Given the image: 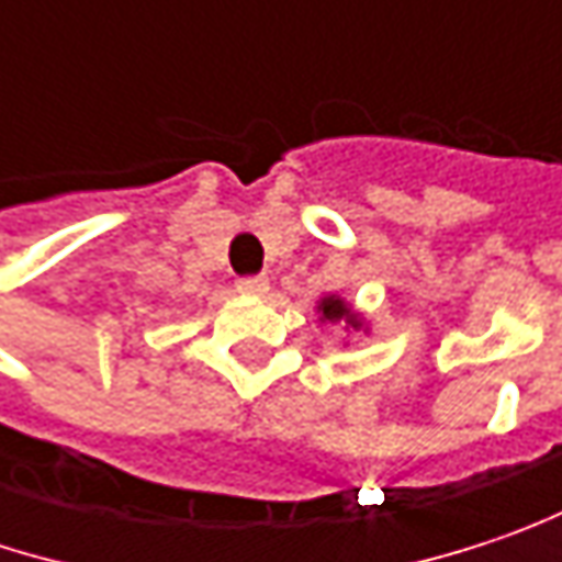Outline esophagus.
Listing matches in <instances>:
<instances>
[{"instance_id":"34e87169","label":"esophagus","mask_w":562,"mask_h":562,"mask_svg":"<svg viewBox=\"0 0 562 562\" xmlns=\"http://www.w3.org/2000/svg\"><path fill=\"white\" fill-rule=\"evenodd\" d=\"M236 291H243V294H265L268 291V278H261V274H252V278H239L236 281Z\"/></svg>"}]
</instances>
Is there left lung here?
<instances>
[{
  "mask_svg": "<svg viewBox=\"0 0 562 562\" xmlns=\"http://www.w3.org/2000/svg\"><path fill=\"white\" fill-rule=\"evenodd\" d=\"M316 310H319V316H323L326 323H345V326H351V329H361V326H364V319L351 310V303L341 301L339 294L323 297Z\"/></svg>",
  "mask_w": 562,
  "mask_h": 562,
  "instance_id": "obj_1",
  "label": "left lung"
}]
</instances>
